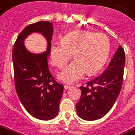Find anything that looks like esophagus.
Segmentation results:
<instances>
[{
	"mask_svg": "<svg viewBox=\"0 0 135 135\" xmlns=\"http://www.w3.org/2000/svg\"><path fill=\"white\" fill-rule=\"evenodd\" d=\"M71 87L70 85H64V89H68V88H69Z\"/></svg>",
	"mask_w": 135,
	"mask_h": 135,
	"instance_id": "34e87169",
	"label": "esophagus"
}]
</instances>
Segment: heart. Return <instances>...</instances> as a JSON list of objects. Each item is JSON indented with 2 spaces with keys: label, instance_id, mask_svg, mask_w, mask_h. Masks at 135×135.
<instances>
[{
  "label": "heart",
  "instance_id": "heart-1",
  "mask_svg": "<svg viewBox=\"0 0 135 135\" xmlns=\"http://www.w3.org/2000/svg\"><path fill=\"white\" fill-rule=\"evenodd\" d=\"M110 50V41L102 33L77 30L64 36L61 42L50 47V61L53 66L63 68L72 57L75 60L58 74L62 82L72 83L88 74L97 73L107 62Z\"/></svg>",
  "mask_w": 135,
  "mask_h": 135
}]
</instances>
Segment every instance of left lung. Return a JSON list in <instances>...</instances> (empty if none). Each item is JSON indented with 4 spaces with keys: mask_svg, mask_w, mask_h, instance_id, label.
I'll return each instance as SVG.
<instances>
[{
    "mask_svg": "<svg viewBox=\"0 0 135 135\" xmlns=\"http://www.w3.org/2000/svg\"><path fill=\"white\" fill-rule=\"evenodd\" d=\"M124 65L125 52L120 45L102 74L80 87L82 94L76 110L81 118L97 120L110 111L122 87Z\"/></svg>",
    "mask_w": 135,
    "mask_h": 135,
    "instance_id": "left-lung-1",
    "label": "left lung"
}]
</instances>
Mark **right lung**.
Listing matches in <instances>:
<instances>
[{"label": "right lung", "instance_id": "1", "mask_svg": "<svg viewBox=\"0 0 135 135\" xmlns=\"http://www.w3.org/2000/svg\"><path fill=\"white\" fill-rule=\"evenodd\" d=\"M33 32H41L48 41V51L33 54L23 41ZM53 28L50 22L40 21L26 26L16 39L12 52L15 89L25 110L38 119L48 120L58 113L64 85L55 80L48 66Z\"/></svg>", "mask_w": 135, "mask_h": 135}]
</instances>
